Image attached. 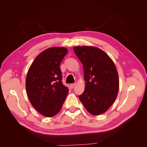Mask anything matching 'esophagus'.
Returning <instances> with one entry per match:
<instances>
[{"label": "esophagus", "mask_w": 147, "mask_h": 147, "mask_svg": "<svg viewBox=\"0 0 147 147\" xmlns=\"http://www.w3.org/2000/svg\"><path fill=\"white\" fill-rule=\"evenodd\" d=\"M75 85H76V83H72V84H71V85H70V86H71V87L72 88H74V86H75Z\"/></svg>", "instance_id": "34e87169"}]
</instances>
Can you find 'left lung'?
<instances>
[{"label": "left lung", "instance_id": "8db88e82", "mask_svg": "<svg viewBox=\"0 0 147 147\" xmlns=\"http://www.w3.org/2000/svg\"><path fill=\"white\" fill-rule=\"evenodd\" d=\"M73 50L83 65L85 88L79 96L90 114H104L116 99L119 86L118 73L111 58L93 46H76Z\"/></svg>", "mask_w": 147, "mask_h": 147}]
</instances>
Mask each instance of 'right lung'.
<instances>
[{
  "label": "right lung",
  "mask_w": 147,
  "mask_h": 147,
  "mask_svg": "<svg viewBox=\"0 0 147 147\" xmlns=\"http://www.w3.org/2000/svg\"><path fill=\"white\" fill-rule=\"evenodd\" d=\"M67 49L51 47L36 56L28 71L26 90L29 100L40 114L51 117L61 111L69 90L62 83L60 64Z\"/></svg>",
  "instance_id": "obj_1"
}]
</instances>
